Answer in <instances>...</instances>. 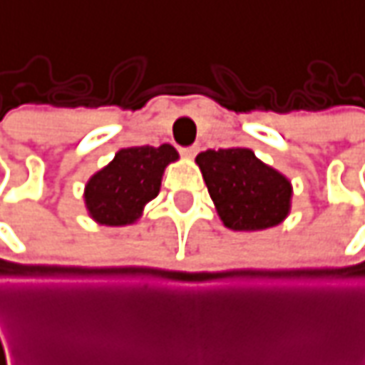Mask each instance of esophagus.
Masks as SVG:
<instances>
[{
    "label": "esophagus",
    "instance_id": "esophagus-1",
    "mask_svg": "<svg viewBox=\"0 0 365 365\" xmlns=\"http://www.w3.org/2000/svg\"><path fill=\"white\" fill-rule=\"evenodd\" d=\"M199 153V148L197 147H187V148H182V155L185 156V158H195V155Z\"/></svg>",
    "mask_w": 365,
    "mask_h": 365
}]
</instances>
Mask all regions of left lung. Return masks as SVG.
I'll return each mask as SVG.
<instances>
[{
  "mask_svg": "<svg viewBox=\"0 0 365 365\" xmlns=\"http://www.w3.org/2000/svg\"><path fill=\"white\" fill-rule=\"evenodd\" d=\"M226 228L259 232L284 222L292 209V183L259 160L251 148L205 150L195 158Z\"/></svg>",
  "mask_w": 365,
  "mask_h": 365,
  "instance_id": "obj_1",
  "label": "left lung"
}]
</instances>
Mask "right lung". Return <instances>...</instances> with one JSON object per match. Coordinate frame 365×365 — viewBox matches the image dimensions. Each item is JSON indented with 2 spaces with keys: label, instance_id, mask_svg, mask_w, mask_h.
Wrapping results in <instances>:
<instances>
[{
  "label": "right lung",
  "instance_id": "add662e5",
  "mask_svg": "<svg viewBox=\"0 0 365 365\" xmlns=\"http://www.w3.org/2000/svg\"><path fill=\"white\" fill-rule=\"evenodd\" d=\"M178 158V150L168 143L118 150L86 182L83 199L88 217L96 224L114 228L135 224L147 203L158 195L166 166Z\"/></svg>",
  "mask_w": 365,
  "mask_h": 365
}]
</instances>
